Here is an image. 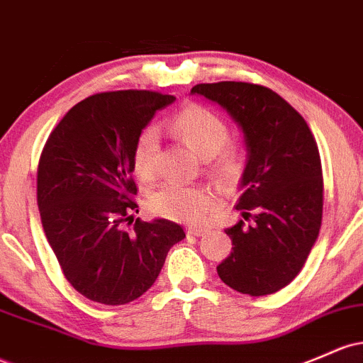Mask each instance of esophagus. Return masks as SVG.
<instances>
[{
  "label": "esophagus",
  "instance_id": "obj_1",
  "mask_svg": "<svg viewBox=\"0 0 363 363\" xmlns=\"http://www.w3.org/2000/svg\"><path fill=\"white\" fill-rule=\"evenodd\" d=\"M186 233L189 234V236H205L206 234V230L205 229H196V227H188V229H186Z\"/></svg>",
  "mask_w": 363,
  "mask_h": 363
}]
</instances>
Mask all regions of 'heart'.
<instances>
[{
  "label": "heart",
  "instance_id": "heart-1",
  "mask_svg": "<svg viewBox=\"0 0 363 363\" xmlns=\"http://www.w3.org/2000/svg\"><path fill=\"white\" fill-rule=\"evenodd\" d=\"M170 133L184 143L198 157L206 160L210 174L224 182L240 181L245 172V153L229 143V125L225 118L205 105L184 106L170 121ZM158 133L146 127L134 145V172L143 181H151L157 174ZM220 205V194L212 186L165 184L151 196L153 213L188 224H205Z\"/></svg>",
  "mask_w": 363,
  "mask_h": 363
}]
</instances>
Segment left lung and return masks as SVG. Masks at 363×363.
<instances>
[{"mask_svg": "<svg viewBox=\"0 0 363 363\" xmlns=\"http://www.w3.org/2000/svg\"><path fill=\"white\" fill-rule=\"evenodd\" d=\"M191 93L218 103L241 125L248 162L236 210L225 229L233 252L217 267L229 288L265 296L303 269L322 224L324 181L315 138L305 118L269 87L222 81Z\"/></svg>", "mask_w": 363, "mask_h": 363, "instance_id": "obj_1", "label": "left lung"}]
</instances>
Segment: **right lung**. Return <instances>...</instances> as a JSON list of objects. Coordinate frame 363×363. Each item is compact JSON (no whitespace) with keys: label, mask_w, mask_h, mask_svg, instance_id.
Instances as JSON below:
<instances>
[{"label":"right lung","mask_w":363,"mask_h":363,"mask_svg":"<svg viewBox=\"0 0 363 363\" xmlns=\"http://www.w3.org/2000/svg\"><path fill=\"white\" fill-rule=\"evenodd\" d=\"M172 94L98 93L51 130L38 165V206L51 250L72 288L101 305H125L157 281L169 250L186 238L175 222L136 218L133 153Z\"/></svg>","instance_id":"right-lung-1"}]
</instances>
